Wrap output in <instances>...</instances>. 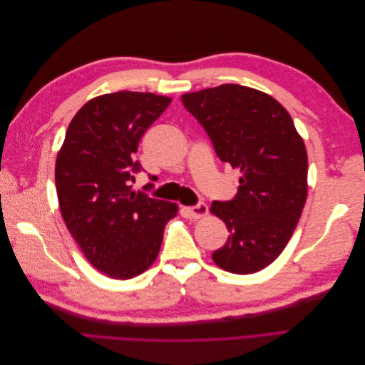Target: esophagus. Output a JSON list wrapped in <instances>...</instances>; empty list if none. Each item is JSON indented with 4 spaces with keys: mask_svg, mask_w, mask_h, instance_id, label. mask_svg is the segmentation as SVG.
<instances>
[{
    "mask_svg": "<svg viewBox=\"0 0 365 365\" xmlns=\"http://www.w3.org/2000/svg\"><path fill=\"white\" fill-rule=\"evenodd\" d=\"M189 213L193 219H201V217H205L208 215V205L201 202L197 205H193L189 208Z\"/></svg>",
    "mask_w": 365,
    "mask_h": 365,
    "instance_id": "obj_1",
    "label": "esophagus"
}]
</instances>
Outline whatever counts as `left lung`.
<instances>
[{
	"instance_id": "left-lung-1",
	"label": "left lung",
	"mask_w": 365,
	"mask_h": 365,
	"mask_svg": "<svg viewBox=\"0 0 365 365\" xmlns=\"http://www.w3.org/2000/svg\"><path fill=\"white\" fill-rule=\"evenodd\" d=\"M212 138L217 157L240 170L233 201L210 212L224 220L227 244L212 257L219 268L252 274L280 256L307 197V153L289 113L267 93L225 83L182 96Z\"/></svg>"
}]
</instances>
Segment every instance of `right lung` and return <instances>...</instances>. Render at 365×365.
Returning a JSON list of instances; mask_svg holds the SVG:
<instances>
[{"instance_id": "1", "label": "right lung", "mask_w": 365, "mask_h": 365, "mask_svg": "<svg viewBox=\"0 0 365 365\" xmlns=\"http://www.w3.org/2000/svg\"><path fill=\"white\" fill-rule=\"evenodd\" d=\"M172 102L118 91L88 101L70 121L54 180L61 215L76 244L106 277L128 280L155 262L178 205L132 190L138 143Z\"/></svg>"}]
</instances>
